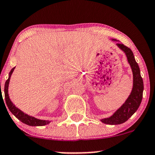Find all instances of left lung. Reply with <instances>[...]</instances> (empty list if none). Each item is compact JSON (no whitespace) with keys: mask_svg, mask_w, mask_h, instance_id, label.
I'll list each match as a JSON object with an SVG mask.
<instances>
[{"mask_svg":"<svg viewBox=\"0 0 155 155\" xmlns=\"http://www.w3.org/2000/svg\"><path fill=\"white\" fill-rule=\"evenodd\" d=\"M117 46L126 54L128 63L130 65L134 75V85H133L132 91L125 103L112 116L101 120L104 124H112V125L124 123L137 112L142 102L143 89H144L143 81L140 75V68L134 58L133 51H131L130 48L124 46L122 43H118Z\"/></svg>","mask_w":155,"mask_h":155,"instance_id":"1","label":"left lung"}]
</instances>
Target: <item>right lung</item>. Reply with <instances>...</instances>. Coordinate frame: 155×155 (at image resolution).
<instances>
[{
    "label": "right lung",
    "instance_id": "obj_1",
    "mask_svg": "<svg viewBox=\"0 0 155 155\" xmlns=\"http://www.w3.org/2000/svg\"><path fill=\"white\" fill-rule=\"evenodd\" d=\"M14 69L13 68L11 70V71L9 73V78L5 82V85H4V95H5V101L6 104H7V107L10 109V111L18 118V120L23 122L24 124H28L30 126H43L48 124L50 122L49 121H46V120H40L37 119V118H34L32 116H30V115H27V114L24 113L22 111H21L20 109H18V108L15 107L13 104L12 103V101H10V97H9L8 94V86H9V82H10V76L12 75V72H13Z\"/></svg>",
    "mask_w": 155,
    "mask_h": 155
}]
</instances>
